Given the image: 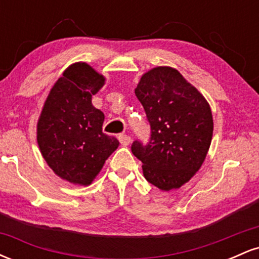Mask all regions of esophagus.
I'll return each mask as SVG.
<instances>
[{"instance_id": "34e87169", "label": "esophagus", "mask_w": 259, "mask_h": 259, "mask_svg": "<svg viewBox=\"0 0 259 259\" xmlns=\"http://www.w3.org/2000/svg\"><path fill=\"white\" fill-rule=\"evenodd\" d=\"M118 139H119V142L123 145V146H127V145L132 142V138H130L129 135H119V138Z\"/></svg>"}]
</instances>
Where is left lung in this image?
<instances>
[{
	"mask_svg": "<svg viewBox=\"0 0 259 259\" xmlns=\"http://www.w3.org/2000/svg\"><path fill=\"white\" fill-rule=\"evenodd\" d=\"M135 95L151 127L150 140H135L132 152L146 180L160 190L179 189L206 158L213 135L210 107L177 69L157 67L142 75Z\"/></svg>",
	"mask_w": 259,
	"mask_h": 259,
	"instance_id": "8db88e82",
	"label": "left lung"
}]
</instances>
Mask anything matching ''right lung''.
<instances>
[{
	"label": "right lung",
	"instance_id": "right-lung-1",
	"mask_svg": "<svg viewBox=\"0 0 259 259\" xmlns=\"http://www.w3.org/2000/svg\"><path fill=\"white\" fill-rule=\"evenodd\" d=\"M105 78L86 63L70 65L50 91L37 123V142L47 164L69 183L89 185L119 141L102 133L105 114L92 95Z\"/></svg>",
	"mask_w": 259,
	"mask_h": 259
}]
</instances>
